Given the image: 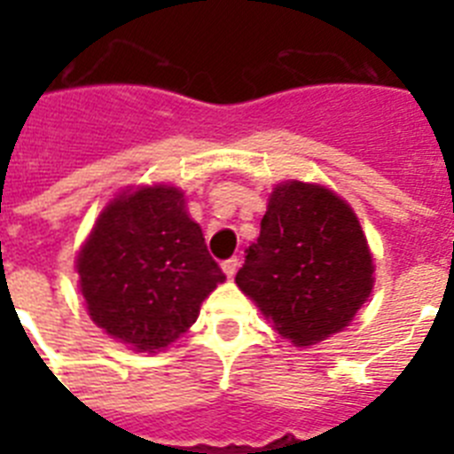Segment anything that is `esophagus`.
I'll return each instance as SVG.
<instances>
[{"label":"esophagus","mask_w":454,"mask_h":454,"mask_svg":"<svg viewBox=\"0 0 454 454\" xmlns=\"http://www.w3.org/2000/svg\"><path fill=\"white\" fill-rule=\"evenodd\" d=\"M239 266H240V262H239V259H236V256H231V259H227V262L223 263L224 275H227V277H234L236 270H239Z\"/></svg>","instance_id":"obj_1"}]
</instances>
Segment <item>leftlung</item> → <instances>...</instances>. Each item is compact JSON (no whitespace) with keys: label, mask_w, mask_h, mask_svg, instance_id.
Instances as JSON below:
<instances>
[{"label":"left lung","mask_w":454,"mask_h":454,"mask_svg":"<svg viewBox=\"0 0 454 454\" xmlns=\"http://www.w3.org/2000/svg\"><path fill=\"white\" fill-rule=\"evenodd\" d=\"M355 211L334 191L282 182L236 284L284 339L314 346L350 325L375 282Z\"/></svg>","instance_id":"1"}]
</instances>
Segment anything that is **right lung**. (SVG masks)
<instances>
[{
  "label": "right lung",
  "instance_id": "obj_1",
  "mask_svg": "<svg viewBox=\"0 0 454 454\" xmlns=\"http://www.w3.org/2000/svg\"><path fill=\"white\" fill-rule=\"evenodd\" d=\"M92 323L138 352L163 350L191 327L224 272L175 186L122 192L99 214L77 256Z\"/></svg>",
  "mask_w": 454,
  "mask_h": 454
}]
</instances>
